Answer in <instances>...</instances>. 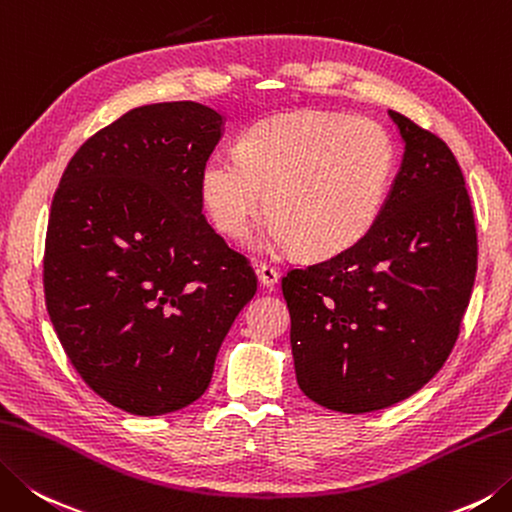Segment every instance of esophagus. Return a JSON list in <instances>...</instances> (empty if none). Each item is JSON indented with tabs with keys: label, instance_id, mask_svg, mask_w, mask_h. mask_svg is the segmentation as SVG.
I'll use <instances>...</instances> for the list:
<instances>
[{
	"label": "esophagus",
	"instance_id": "34e87169",
	"mask_svg": "<svg viewBox=\"0 0 512 512\" xmlns=\"http://www.w3.org/2000/svg\"><path fill=\"white\" fill-rule=\"evenodd\" d=\"M278 278H281V274H278V269L263 263L258 267V281L263 287H274L278 283Z\"/></svg>",
	"mask_w": 512,
	"mask_h": 512
}]
</instances>
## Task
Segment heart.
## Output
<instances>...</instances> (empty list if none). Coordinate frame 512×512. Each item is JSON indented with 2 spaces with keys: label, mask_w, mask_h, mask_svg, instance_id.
Returning <instances> with one entry per match:
<instances>
[{
  "label": "heart",
  "mask_w": 512,
  "mask_h": 512,
  "mask_svg": "<svg viewBox=\"0 0 512 512\" xmlns=\"http://www.w3.org/2000/svg\"><path fill=\"white\" fill-rule=\"evenodd\" d=\"M394 171L397 144L381 122L296 111L256 122L240 153H214L200 189L211 223L227 238L247 236L267 207L274 247L296 245L305 256L325 258L370 234Z\"/></svg>",
  "instance_id": "1"
}]
</instances>
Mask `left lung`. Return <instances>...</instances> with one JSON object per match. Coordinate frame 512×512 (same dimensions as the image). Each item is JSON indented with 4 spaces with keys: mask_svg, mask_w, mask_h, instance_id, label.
<instances>
[{
    "mask_svg": "<svg viewBox=\"0 0 512 512\" xmlns=\"http://www.w3.org/2000/svg\"><path fill=\"white\" fill-rule=\"evenodd\" d=\"M406 151L379 220L354 247L283 276L296 381L345 414L421 390L457 343L477 274V227L455 153L390 111Z\"/></svg>",
    "mask_w": 512,
    "mask_h": 512,
    "instance_id": "obj_1",
    "label": "left lung"
}]
</instances>
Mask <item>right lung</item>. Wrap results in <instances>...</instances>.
Segmentation results:
<instances>
[{
	"label": "right lung",
	"mask_w": 512,
	"mask_h": 512,
	"mask_svg": "<svg viewBox=\"0 0 512 512\" xmlns=\"http://www.w3.org/2000/svg\"><path fill=\"white\" fill-rule=\"evenodd\" d=\"M223 115L198 102L138 106L66 165L44 245L46 310L66 356L111 406H189L258 278L202 214V167Z\"/></svg>",
	"instance_id": "1"
}]
</instances>
